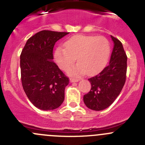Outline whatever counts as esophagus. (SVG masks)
<instances>
[{"label":"esophagus","instance_id":"esophagus-1","mask_svg":"<svg viewBox=\"0 0 145 145\" xmlns=\"http://www.w3.org/2000/svg\"><path fill=\"white\" fill-rule=\"evenodd\" d=\"M78 81H79L78 78H70V81L72 82V83H74V82H78Z\"/></svg>","mask_w":145,"mask_h":145}]
</instances>
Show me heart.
Instances as JSON below:
<instances>
[{"instance_id":"obj_1","label":"heart","mask_w":145,"mask_h":145,"mask_svg":"<svg viewBox=\"0 0 145 145\" xmlns=\"http://www.w3.org/2000/svg\"><path fill=\"white\" fill-rule=\"evenodd\" d=\"M64 47L56 50L55 61L62 69L67 70L77 58L79 63L68 70L69 74L74 76L99 72L107 63L111 52L110 43L102 36L76 35L67 40Z\"/></svg>"}]
</instances>
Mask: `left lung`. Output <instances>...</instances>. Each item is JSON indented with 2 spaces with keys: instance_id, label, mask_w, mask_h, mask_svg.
<instances>
[{
  "instance_id": "obj_1",
  "label": "left lung",
  "mask_w": 145,
  "mask_h": 145,
  "mask_svg": "<svg viewBox=\"0 0 145 145\" xmlns=\"http://www.w3.org/2000/svg\"><path fill=\"white\" fill-rule=\"evenodd\" d=\"M111 37L114 45L109 65L88 78L91 89L83 96L85 105L93 110L101 111L110 106L119 95L126 79L127 55L121 42Z\"/></svg>"
}]
</instances>
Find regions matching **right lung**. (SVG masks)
<instances>
[{
	"label": "right lung",
	"mask_w": 145,
	"mask_h": 145,
	"mask_svg": "<svg viewBox=\"0 0 145 145\" xmlns=\"http://www.w3.org/2000/svg\"><path fill=\"white\" fill-rule=\"evenodd\" d=\"M68 32L43 30L29 38L20 55L23 89L32 104L42 110L59 107L69 78L53 59L55 43Z\"/></svg>",
	"instance_id": "right-lung-1"
}]
</instances>
